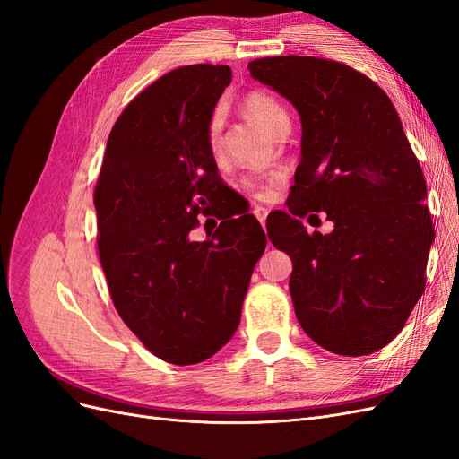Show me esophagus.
Returning <instances> with one entry per match:
<instances>
[{
    "mask_svg": "<svg viewBox=\"0 0 459 459\" xmlns=\"http://www.w3.org/2000/svg\"><path fill=\"white\" fill-rule=\"evenodd\" d=\"M253 214L258 218V221L260 224L264 226L266 224V218H268V208H264V206H260V204H256L255 208H253Z\"/></svg>",
    "mask_w": 459,
    "mask_h": 459,
    "instance_id": "esophagus-1",
    "label": "esophagus"
}]
</instances>
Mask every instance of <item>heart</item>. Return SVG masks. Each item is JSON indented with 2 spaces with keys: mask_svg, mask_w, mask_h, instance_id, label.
<instances>
[{
  "mask_svg": "<svg viewBox=\"0 0 459 459\" xmlns=\"http://www.w3.org/2000/svg\"><path fill=\"white\" fill-rule=\"evenodd\" d=\"M243 110L245 115L255 120L258 126H262L268 134L281 137L289 132L290 122L287 110L283 105L275 100V97L268 93H248L243 101ZM208 143H211V149L214 152H220L221 147H224V113L221 110H214V115L208 122ZM283 179L281 172H272L266 178H251L245 182V187L253 193L256 197H264L270 193L272 186H277Z\"/></svg>",
  "mask_w": 459,
  "mask_h": 459,
  "instance_id": "1",
  "label": "heart"
}]
</instances>
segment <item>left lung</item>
<instances>
[{
  "label": "left lung",
  "mask_w": 459,
  "mask_h": 459,
  "mask_svg": "<svg viewBox=\"0 0 459 459\" xmlns=\"http://www.w3.org/2000/svg\"><path fill=\"white\" fill-rule=\"evenodd\" d=\"M251 76L300 117V164L289 212L268 238L293 260L290 299L304 333L341 356L383 349L425 289L435 230L427 186L388 95L342 63L280 55L248 63ZM336 224L308 236L299 218Z\"/></svg>",
  "instance_id": "8db88e82"
}]
</instances>
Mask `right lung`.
Returning a JSON list of instances; mask_svg holds the SVG:
<instances>
[{"instance_id":"obj_1","label":"right lung","mask_w":459,"mask_h":459,"mask_svg":"<svg viewBox=\"0 0 459 459\" xmlns=\"http://www.w3.org/2000/svg\"><path fill=\"white\" fill-rule=\"evenodd\" d=\"M230 82L228 65L179 66L152 82L110 132L93 195L115 308L152 354L176 366L204 362L233 337L266 248L258 220L225 197L208 143ZM211 204L221 226L191 242Z\"/></svg>"}]
</instances>
